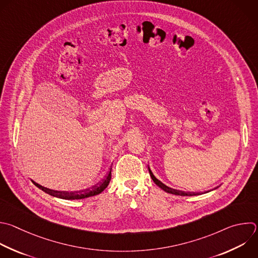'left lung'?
I'll list each match as a JSON object with an SVG mask.
<instances>
[{"mask_svg":"<svg viewBox=\"0 0 258 258\" xmlns=\"http://www.w3.org/2000/svg\"><path fill=\"white\" fill-rule=\"evenodd\" d=\"M149 172H150V175H151L153 181H154L161 189H163L164 191H166V192H168V194H172V195H176V196H184V197H185V196H199V195H201V194H199V192H184V191H179V190H175V189L170 188V187L166 186L165 184H163L161 181H159V180L154 176V174L152 173V171L150 170V168H149Z\"/></svg>","mask_w":258,"mask_h":258,"instance_id":"left-lung-1","label":"left lung"}]
</instances>
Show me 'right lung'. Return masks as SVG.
Here are the masks:
<instances>
[{
	"label": "right lung",
	"instance_id": "1",
	"mask_svg": "<svg viewBox=\"0 0 258 258\" xmlns=\"http://www.w3.org/2000/svg\"><path fill=\"white\" fill-rule=\"evenodd\" d=\"M111 179V170L109 171L108 175L106 176V178H104L101 182L97 183L96 185L92 186L91 188L88 189H85V190H81V191H72V192H67V191H56V190H50L48 188H45L37 183H35V185L40 188L41 190H43L44 192L58 198V199H62V200H81V199H86V198H89V197H93V196H97L100 192H102L107 185L109 184V181Z\"/></svg>",
	"mask_w": 258,
	"mask_h": 258
}]
</instances>
